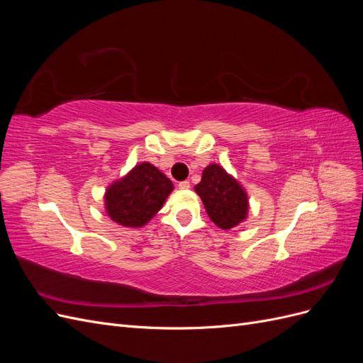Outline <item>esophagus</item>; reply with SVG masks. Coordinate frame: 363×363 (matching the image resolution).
I'll return each mask as SVG.
<instances>
[{
  "instance_id": "34e87169",
  "label": "esophagus",
  "mask_w": 363,
  "mask_h": 363,
  "mask_svg": "<svg viewBox=\"0 0 363 363\" xmlns=\"http://www.w3.org/2000/svg\"><path fill=\"white\" fill-rule=\"evenodd\" d=\"M179 188H180L182 191H188V189L191 188V183H189L188 180H184V182H180V183H179Z\"/></svg>"
}]
</instances>
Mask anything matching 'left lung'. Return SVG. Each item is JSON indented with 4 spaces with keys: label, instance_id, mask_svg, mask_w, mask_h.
Returning <instances> with one entry per match:
<instances>
[{
    "label": "left lung",
    "instance_id": "left-lung-1",
    "mask_svg": "<svg viewBox=\"0 0 363 363\" xmlns=\"http://www.w3.org/2000/svg\"><path fill=\"white\" fill-rule=\"evenodd\" d=\"M195 192L206 207L212 221L224 230L242 223L247 211V194L239 183L218 164H208L203 171L201 182L195 186Z\"/></svg>",
    "mask_w": 363,
    "mask_h": 363
}]
</instances>
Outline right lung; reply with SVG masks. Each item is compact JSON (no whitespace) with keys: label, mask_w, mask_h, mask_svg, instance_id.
Segmentation results:
<instances>
[{"label":"right lung","mask_w":363,"mask_h":363,"mask_svg":"<svg viewBox=\"0 0 363 363\" xmlns=\"http://www.w3.org/2000/svg\"><path fill=\"white\" fill-rule=\"evenodd\" d=\"M172 188V182L156 167L140 163L107 189V213L121 225L140 227L159 212Z\"/></svg>","instance_id":"add662e5"}]
</instances>
